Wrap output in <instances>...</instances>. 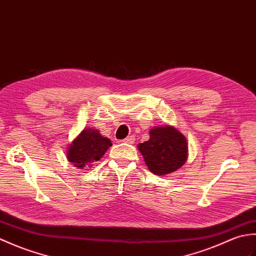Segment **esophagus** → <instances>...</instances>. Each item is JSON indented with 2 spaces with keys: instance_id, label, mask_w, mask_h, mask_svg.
<instances>
[{
  "instance_id": "esophagus-1",
  "label": "esophagus",
  "mask_w": 256,
  "mask_h": 256,
  "mask_svg": "<svg viewBox=\"0 0 256 256\" xmlns=\"http://www.w3.org/2000/svg\"><path fill=\"white\" fill-rule=\"evenodd\" d=\"M123 142L126 143V144H133L134 143V136H128L126 138L123 140Z\"/></svg>"
}]
</instances>
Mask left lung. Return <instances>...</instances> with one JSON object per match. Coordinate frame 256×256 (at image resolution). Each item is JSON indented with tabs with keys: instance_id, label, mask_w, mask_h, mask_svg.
<instances>
[{
	"instance_id": "1",
	"label": "left lung",
	"mask_w": 256,
	"mask_h": 256,
	"mask_svg": "<svg viewBox=\"0 0 256 256\" xmlns=\"http://www.w3.org/2000/svg\"><path fill=\"white\" fill-rule=\"evenodd\" d=\"M138 148L146 166L157 176L178 170L188 158V143L184 135L167 124L152 128L150 140L140 143Z\"/></svg>"
}]
</instances>
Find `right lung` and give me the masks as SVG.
Returning a JSON list of instances; mask_svg holds the SVG:
<instances>
[{
  "label": "right lung",
  "mask_w": 256,
  "mask_h": 256,
  "mask_svg": "<svg viewBox=\"0 0 256 256\" xmlns=\"http://www.w3.org/2000/svg\"><path fill=\"white\" fill-rule=\"evenodd\" d=\"M110 146L111 140L102 136L96 128H86L68 145L67 160L78 170L91 168L102 158Z\"/></svg>",
  "instance_id": "right-lung-1"
}]
</instances>
